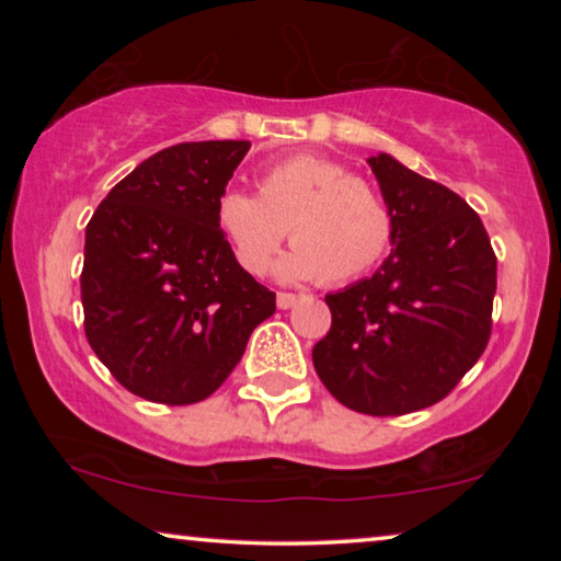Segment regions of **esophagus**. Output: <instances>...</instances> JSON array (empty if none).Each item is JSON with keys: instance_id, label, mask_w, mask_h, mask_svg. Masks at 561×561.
Wrapping results in <instances>:
<instances>
[{"instance_id": "34e87169", "label": "esophagus", "mask_w": 561, "mask_h": 561, "mask_svg": "<svg viewBox=\"0 0 561 561\" xmlns=\"http://www.w3.org/2000/svg\"><path fill=\"white\" fill-rule=\"evenodd\" d=\"M298 296L296 294H286V290H280L278 296H275V304H278V309H290V306H296Z\"/></svg>"}]
</instances>
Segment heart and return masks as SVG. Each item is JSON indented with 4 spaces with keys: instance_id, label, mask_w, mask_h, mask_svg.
I'll use <instances>...</instances> for the list:
<instances>
[{
    "instance_id": "1",
    "label": "heart",
    "mask_w": 561,
    "mask_h": 561,
    "mask_svg": "<svg viewBox=\"0 0 561 561\" xmlns=\"http://www.w3.org/2000/svg\"><path fill=\"white\" fill-rule=\"evenodd\" d=\"M217 225L232 244L237 263L263 275L286 242L275 273L283 280L324 278L347 283L370 273L386 257L393 221L378 191L350 168L317 156H296L267 168L257 196L225 191L217 202Z\"/></svg>"
}]
</instances>
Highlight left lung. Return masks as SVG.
<instances>
[{"instance_id": "left-lung-1", "label": "left lung", "mask_w": 561, "mask_h": 561, "mask_svg": "<svg viewBox=\"0 0 561 561\" xmlns=\"http://www.w3.org/2000/svg\"><path fill=\"white\" fill-rule=\"evenodd\" d=\"M393 221L370 278L327 296L332 329L313 367L342 405L403 416L442 401L490 340L495 252L462 196L398 163L367 158Z\"/></svg>"}]
</instances>
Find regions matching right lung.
Returning a JSON list of instances; mask_svg holds the SVG:
<instances>
[{"label": "right lung", "instance_id": "right-lung-1", "mask_svg": "<svg viewBox=\"0 0 561 561\" xmlns=\"http://www.w3.org/2000/svg\"><path fill=\"white\" fill-rule=\"evenodd\" d=\"M248 140L181 142L142 160L87 225L81 304L96 357L129 393L188 405L240 363L275 294L237 263L217 202Z\"/></svg>", "mask_w": 561, "mask_h": 561}]
</instances>
